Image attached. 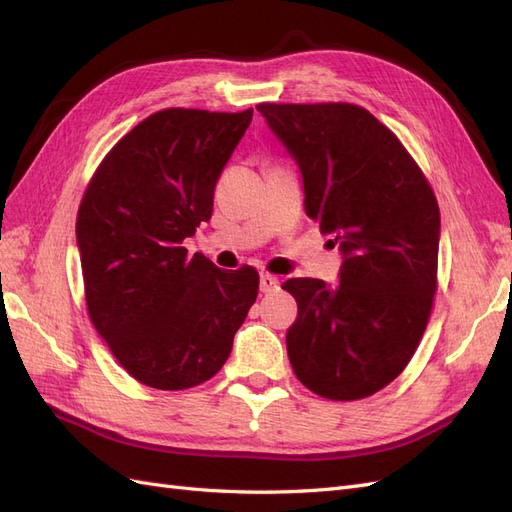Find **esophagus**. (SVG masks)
<instances>
[{
	"mask_svg": "<svg viewBox=\"0 0 512 512\" xmlns=\"http://www.w3.org/2000/svg\"><path fill=\"white\" fill-rule=\"evenodd\" d=\"M280 288V280H277L275 275H269V273H262L260 275V292H273Z\"/></svg>",
	"mask_w": 512,
	"mask_h": 512,
	"instance_id": "1",
	"label": "esophagus"
}]
</instances>
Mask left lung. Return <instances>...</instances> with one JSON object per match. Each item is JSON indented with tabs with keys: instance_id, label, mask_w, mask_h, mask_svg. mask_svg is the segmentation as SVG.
Wrapping results in <instances>:
<instances>
[{
	"instance_id": "left-lung-1",
	"label": "left lung",
	"mask_w": 512,
	"mask_h": 512,
	"mask_svg": "<svg viewBox=\"0 0 512 512\" xmlns=\"http://www.w3.org/2000/svg\"><path fill=\"white\" fill-rule=\"evenodd\" d=\"M303 179L305 213L342 252L339 282L294 277L286 335L297 378L352 401L393 382L421 342L436 294L440 211L421 168L354 104H258Z\"/></svg>"
}]
</instances>
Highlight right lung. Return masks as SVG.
Returning <instances> with one entry per match:
<instances>
[{"instance_id": "add662e5", "label": "right lung", "mask_w": 512, "mask_h": 512, "mask_svg": "<svg viewBox=\"0 0 512 512\" xmlns=\"http://www.w3.org/2000/svg\"><path fill=\"white\" fill-rule=\"evenodd\" d=\"M252 115H149L108 151L79 207L89 318L121 367L153 389L218 374L256 301L252 267L222 271L183 247L211 220L215 183Z\"/></svg>"}]
</instances>
